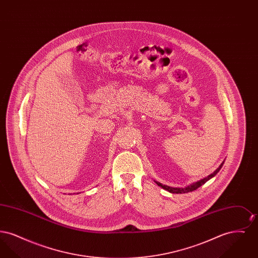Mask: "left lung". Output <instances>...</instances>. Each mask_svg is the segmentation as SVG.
I'll return each instance as SVG.
<instances>
[{
  "instance_id": "obj_1",
  "label": "left lung",
  "mask_w": 258,
  "mask_h": 258,
  "mask_svg": "<svg viewBox=\"0 0 258 258\" xmlns=\"http://www.w3.org/2000/svg\"><path fill=\"white\" fill-rule=\"evenodd\" d=\"M223 163H224V160L221 162V165H220L215 171L213 172L212 174H210L207 177H205V178H203V179L197 181L196 183L188 184V185H186V186H184V187H172V186L166 185V184H160V182H157V181H155V182H156V184H158V185H160V187H162L163 189H165V190H167V191H169V192H171V194H186V192H190V191L196 190L197 188H198L199 186H201L202 184H205L207 181H209L210 179H212L213 177H215V176L218 174V172L221 170Z\"/></svg>"
}]
</instances>
